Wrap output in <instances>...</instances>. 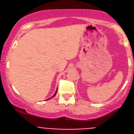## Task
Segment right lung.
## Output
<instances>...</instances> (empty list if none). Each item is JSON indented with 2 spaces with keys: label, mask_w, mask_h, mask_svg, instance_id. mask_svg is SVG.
Returning <instances> with one entry per match:
<instances>
[{
  "label": "right lung",
  "mask_w": 134,
  "mask_h": 134,
  "mask_svg": "<svg viewBox=\"0 0 134 134\" xmlns=\"http://www.w3.org/2000/svg\"><path fill=\"white\" fill-rule=\"evenodd\" d=\"M57 91H58V88H57V89H56V91H55V93H54V95H53V96H52V97H50V98H49V99H47V100H49V99H52V98H53V97H55V94H56V93H57Z\"/></svg>",
  "instance_id": "add662e5"
}]
</instances>
